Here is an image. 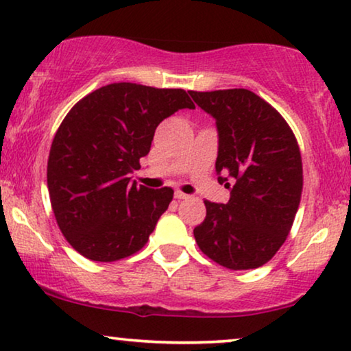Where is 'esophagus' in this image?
<instances>
[{
    "instance_id": "34e87169",
    "label": "esophagus",
    "mask_w": 351,
    "mask_h": 351,
    "mask_svg": "<svg viewBox=\"0 0 351 351\" xmlns=\"http://www.w3.org/2000/svg\"><path fill=\"white\" fill-rule=\"evenodd\" d=\"M174 196H176V199H185L186 196L189 195H185L184 191H180V190H176V193H174Z\"/></svg>"
}]
</instances>
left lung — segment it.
I'll use <instances>...</instances> for the list:
<instances>
[{
	"mask_svg": "<svg viewBox=\"0 0 351 351\" xmlns=\"http://www.w3.org/2000/svg\"><path fill=\"white\" fill-rule=\"evenodd\" d=\"M215 119L217 180L230 189L227 204H206L193 230L201 251L230 270L262 267L286 241L300 204L304 172L286 119L249 89L189 90Z\"/></svg>",
	"mask_w": 351,
	"mask_h": 351,
	"instance_id": "obj_1",
	"label": "left lung"
}]
</instances>
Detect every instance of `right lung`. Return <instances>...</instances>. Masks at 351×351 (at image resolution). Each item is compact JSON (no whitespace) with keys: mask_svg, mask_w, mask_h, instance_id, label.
Instances as JSON below:
<instances>
[{"mask_svg":"<svg viewBox=\"0 0 351 351\" xmlns=\"http://www.w3.org/2000/svg\"><path fill=\"white\" fill-rule=\"evenodd\" d=\"M182 108H195L184 89L113 83L64 118L47 160V190L60 232L81 256L114 262L145 246L174 190L137 186L129 174L150 152L158 124Z\"/></svg>","mask_w":351,"mask_h":351,"instance_id":"obj_1","label":"right lung"}]
</instances>
